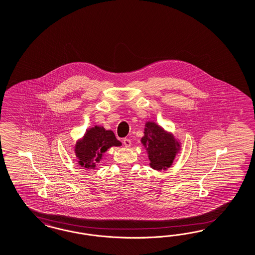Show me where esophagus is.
Instances as JSON below:
<instances>
[{
    "label": "esophagus",
    "instance_id": "obj_1",
    "mask_svg": "<svg viewBox=\"0 0 255 255\" xmlns=\"http://www.w3.org/2000/svg\"><path fill=\"white\" fill-rule=\"evenodd\" d=\"M124 145H125L126 147H130L131 145V140H130V139H128V138H124Z\"/></svg>",
    "mask_w": 255,
    "mask_h": 255
}]
</instances>
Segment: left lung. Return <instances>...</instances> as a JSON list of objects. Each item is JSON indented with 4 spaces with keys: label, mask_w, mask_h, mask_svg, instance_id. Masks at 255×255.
I'll list each match as a JSON object with an SVG mask.
<instances>
[{
    "label": "left lung",
    "mask_w": 255,
    "mask_h": 255,
    "mask_svg": "<svg viewBox=\"0 0 255 255\" xmlns=\"http://www.w3.org/2000/svg\"><path fill=\"white\" fill-rule=\"evenodd\" d=\"M141 144L147 153L149 165L156 171L170 168L181 151V142L171 131L154 122H146Z\"/></svg>",
    "instance_id": "1"
}]
</instances>
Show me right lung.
Wrapping results in <instances>:
<instances>
[{
  "label": "right lung",
  "mask_w": 255,
  "mask_h": 255,
  "mask_svg": "<svg viewBox=\"0 0 255 255\" xmlns=\"http://www.w3.org/2000/svg\"><path fill=\"white\" fill-rule=\"evenodd\" d=\"M122 145L111 130L95 125L86 130L83 137L76 141L74 153L77 162L83 169L95 170L102 160L105 152L112 146Z\"/></svg>",
  "instance_id": "obj_1"
}]
</instances>
